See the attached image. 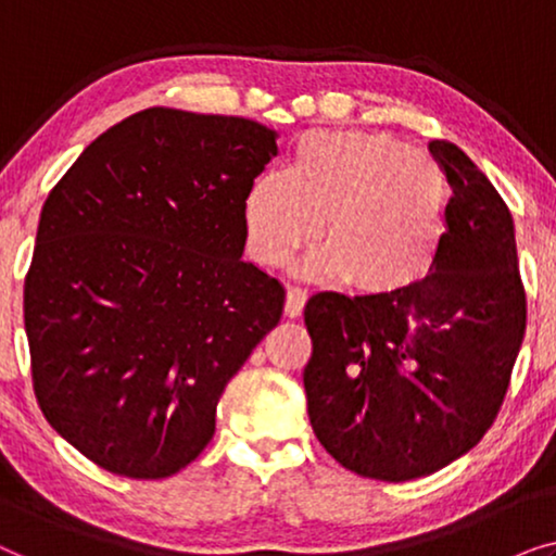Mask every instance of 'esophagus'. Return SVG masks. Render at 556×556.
I'll return each instance as SVG.
<instances>
[{"label":"esophagus","mask_w":556,"mask_h":556,"mask_svg":"<svg viewBox=\"0 0 556 556\" xmlns=\"http://www.w3.org/2000/svg\"><path fill=\"white\" fill-rule=\"evenodd\" d=\"M306 291H303V288H299V286H291L286 291V316H291V318H295V316H301L303 314V306H306Z\"/></svg>","instance_id":"esophagus-1"}]
</instances>
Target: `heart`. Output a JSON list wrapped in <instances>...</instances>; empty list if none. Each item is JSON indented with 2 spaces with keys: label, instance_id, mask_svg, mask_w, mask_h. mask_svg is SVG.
Here are the masks:
<instances>
[{
  "label": "heart",
  "instance_id": "obj_1",
  "mask_svg": "<svg viewBox=\"0 0 556 556\" xmlns=\"http://www.w3.org/2000/svg\"><path fill=\"white\" fill-rule=\"evenodd\" d=\"M447 202L445 172L425 151L384 134L314 131L288 172H265L248 189V248L276 268L321 223L324 248L301 263L303 276L397 295L435 268Z\"/></svg>",
  "mask_w": 556,
  "mask_h": 556
}]
</instances>
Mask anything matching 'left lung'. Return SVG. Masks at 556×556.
Returning <instances> with one entry per match:
<instances>
[{"mask_svg": "<svg viewBox=\"0 0 556 556\" xmlns=\"http://www.w3.org/2000/svg\"><path fill=\"white\" fill-rule=\"evenodd\" d=\"M430 154L453 189L438 263L397 295L316 293L303 369L318 443L352 473L413 481L481 443L527 331L514 217L447 141Z\"/></svg>", "mask_w": 556, "mask_h": 556, "instance_id": "1", "label": "left lung"}]
</instances>
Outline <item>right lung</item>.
<instances>
[{"label":"right lung","instance_id":"right-lung-1","mask_svg":"<svg viewBox=\"0 0 556 556\" xmlns=\"http://www.w3.org/2000/svg\"><path fill=\"white\" fill-rule=\"evenodd\" d=\"M278 134L147 109L52 189L25 280L42 415L126 478H166L215 435L217 402L280 321L278 278L242 261L245 197Z\"/></svg>","mask_w":556,"mask_h":556}]
</instances>
